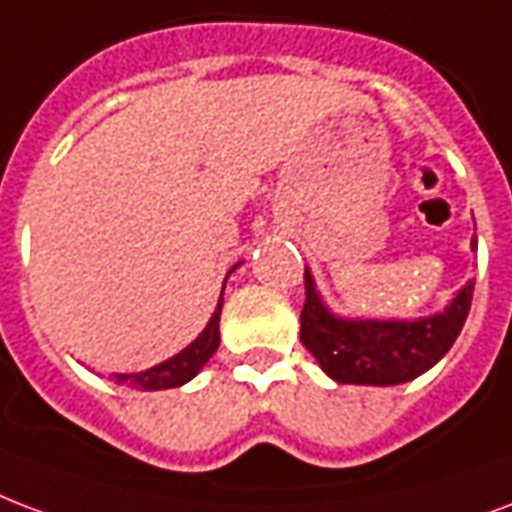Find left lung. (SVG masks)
<instances>
[{"mask_svg": "<svg viewBox=\"0 0 512 512\" xmlns=\"http://www.w3.org/2000/svg\"><path fill=\"white\" fill-rule=\"evenodd\" d=\"M478 249V239L470 241ZM475 279L456 292L438 314L419 319L341 317L319 295L314 273L306 268V306L300 314V341L319 368L338 384L397 386L435 368L456 335L473 303Z\"/></svg>", "mask_w": 512, "mask_h": 512, "instance_id": "obj_1", "label": "left lung"}]
</instances>
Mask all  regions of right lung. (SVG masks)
Returning <instances> with one entry per match:
<instances>
[{
  "mask_svg": "<svg viewBox=\"0 0 512 512\" xmlns=\"http://www.w3.org/2000/svg\"><path fill=\"white\" fill-rule=\"evenodd\" d=\"M241 263H236L228 271V276ZM228 276H225V282H228ZM222 290H225V284H222ZM220 314H222V292L220 300H217V308H214L212 319L206 322V327L198 333L193 343H187L185 349L177 351L174 357L169 360L158 362V365H152L147 370H139V373H115V378L120 384L131 386V389H139V392H158V389H174V386L187 384L190 378H195L201 373L206 362L212 360V354L220 346Z\"/></svg>",
  "mask_w": 512,
  "mask_h": 512,
  "instance_id": "add662e5",
  "label": "right lung"
}]
</instances>
